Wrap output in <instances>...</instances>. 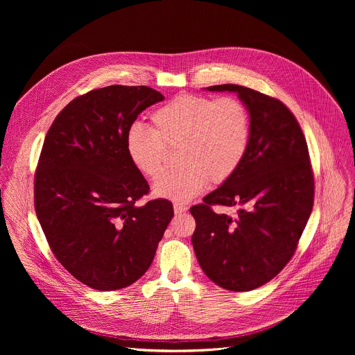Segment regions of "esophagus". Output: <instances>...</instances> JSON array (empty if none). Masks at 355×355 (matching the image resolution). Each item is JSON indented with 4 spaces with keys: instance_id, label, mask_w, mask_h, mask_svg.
<instances>
[{
    "instance_id": "34e87169",
    "label": "esophagus",
    "mask_w": 355,
    "mask_h": 355,
    "mask_svg": "<svg viewBox=\"0 0 355 355\" xmlns=\"http://www.w3.org/2000/svg\"><path fill=\"white\" fill-rule=\"evenodd\" d=\"M188 208L185 207V205H182V204H174V212H175V215H180V214H182V212H185Z\"/></svg>"
}]
</instances>
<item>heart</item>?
<instances>
[{"mask_svg":"<svg viewBox=\"0 0 355 355\" xmlns=\"http://www.w3.org/2000/svg\"><path fill=\"white\" fill-rule=\"evenodd\" d=\"M250 143V115L240 99L181 94L151 115V130L132 126L125 139L133 167L157 180L167 148H180L181 168L153 187L157 198L185 204L214 185L227 181L241 164Z\"/></svg>","mask_w":355,"mask_h":355,"instance_id":"heart-1","label":"heart"}]
</instances>
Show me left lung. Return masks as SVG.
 Listing matches in <instances>:
<instances>
[{
  "mask_svg": "<svg viewBox=\"0 0 355 355\" xmlns=\"http://www.w3.org/2000/svg\"><path fill=\"white\" fill-rule=\"evenodd\" d=\"M207 89L237 94L250 115V143L236 173L189 209L196 222L192 245L211 281L227 291H251L288 264L312 214L308 144L279 99L236 84ZM214 205L235 214L215 213Z\"/></svg>",
  "mask_w": 355,
  "mask_h": 355,
  "instance_id": "obj_1",
  "label": "left lung"
}]
</instances>
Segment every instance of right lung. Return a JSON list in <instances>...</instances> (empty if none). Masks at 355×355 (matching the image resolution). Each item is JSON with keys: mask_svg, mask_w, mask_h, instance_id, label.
Returning a JSON list of instances; mask_svg holds the SVG:
<instances>
[{"mask_svg": "<svg viewBox=\"0 0 355 355\" xmlns=\"http://www.w3.org/2000/svg\"><path fill=\"white\" fill-rule=\"evenodd\" d=\"M164 96L150 87L110 85L77 96L50 126L35 174V209L59 263L96 291L136 282L155 259L170 220L167 199L148 192L130 163L126 133Z\"/></svg>", "mask_w": 355, "mask_h": 355, "instance_id": "right-lung-1", "label": "right lung"}]
</instances>
